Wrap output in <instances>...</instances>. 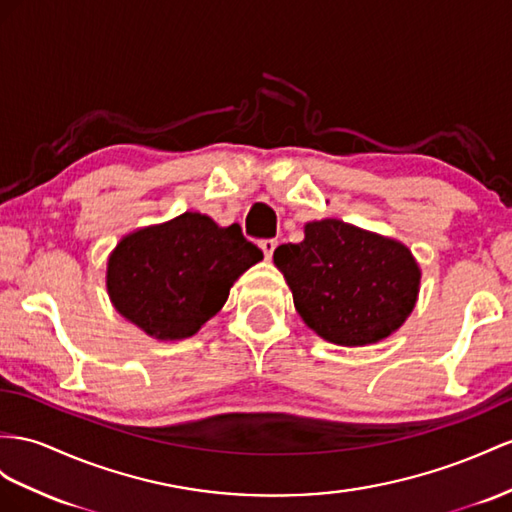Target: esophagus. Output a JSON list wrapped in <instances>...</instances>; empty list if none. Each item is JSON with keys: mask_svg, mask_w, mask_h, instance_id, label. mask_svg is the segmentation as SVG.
I'll list each match as a JSON object with an SVG mask.
<instances>
[{"mask_svg": "<svg viewBox=\"0 0 512 512\" xmlns=\"http://www.w3.org/2000/svg\"><path fill=\"white\" fill-rule=\"evenodd\" d=\"M259 246H261V251H264V257H266V259H272L274 248H277V240H264Z\"/></svg>", "mask_w": 512, "mask_h": 512, "instance_id": "34e87169", "label": "esophagus"}]
</instances>
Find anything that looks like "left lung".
Wrapping results in <instances>:
<instances>
[{"label": "left lung", "instance_id": "8db88e82", "mask_svg": "<svg viewBox=\"0 0 512 512\" xmlns=\"http://www.w3.org/2000/svg\"><path fill=\"white\" fill-rule=\"evenodd\" d=\"M274 266L313 333L337 346H370L411 316L422 270L411 248L337 218L311 220L298 244H281Z\"/></svg>", "mask_w": 512, "mask_h": 512}]
</instances>
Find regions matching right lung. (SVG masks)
Instances as JSON below:
<instances>
[{"label": "right lung", "mask_w": 512, "mask_h": 512, "mask_svg": "<svg viewBox=\"0 0 512 512\" xmlns=\"http://www.w3.org/2000/svg\"><path fill=\"white\" fill-rule=\"evenodd\" d=\"M264 259L240 225L218 227L199 212L131 231L108 255L112 307L157 342L201 331L225 307L233 283Z\"/></svg>", "instance_id": "obj_1"}]
</instances>
